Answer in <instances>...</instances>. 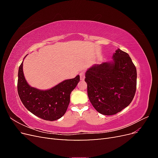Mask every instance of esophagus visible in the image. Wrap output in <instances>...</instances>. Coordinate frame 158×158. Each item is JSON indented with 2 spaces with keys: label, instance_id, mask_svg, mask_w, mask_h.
<instances>
[{
  "label": "esophagus",
  "instance_id": "1",
  "mask_svg": "<svg viewBox=\"0 0 158 158\" xmlns=\"http://www.w3.org/2000/svg\"><path fill=\"white\" fill-rule=\"evenodd\" d=\"M80 80H84L85 78V73L84 72H82V73H80Z\"/></svg>",
  "mask_w": 158,
  "mask_h": 158
}]
</instances>
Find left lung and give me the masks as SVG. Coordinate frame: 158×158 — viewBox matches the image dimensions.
<instances>
[{"label":"left lung","mask_w":158,"mask_h":158,"mask_svg":"<svg viewBox=\"0 0 158 158\" xmlns=\"http://www.w3.org/2000/svg\"><path fill=\"white\" fill-rule=\"evenodd\" d=\"M111 63L94 65L85 73L88 95L99 113L112 115L130 104L136 89V69L128 53L117 49Z\"/></svg>","instance_id":"1"}]
</instances>
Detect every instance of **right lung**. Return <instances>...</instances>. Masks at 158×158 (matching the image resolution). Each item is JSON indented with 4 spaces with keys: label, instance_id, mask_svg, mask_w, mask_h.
Instances as JSON below:
<instances>
[{
    "label": "right lung",
    "instance_id": "right-lung-1",
    "mask_svg": "<svg viewBox=\"0 0 158 158\" xmlns=\"http://www.w3.org/2000/svg\"><path fill=\"white\" fill-rule=\"evenodd\" d=\"M80 76L66 80L50 89L42 91L30 87L23 73V62L18 70V93L25 107L35 116L45 121H55L63 117L70 103V95L78 82Z\"/></svg>",
    "mask_w": 158,
    "mask_h": 158
}]
</instances>
